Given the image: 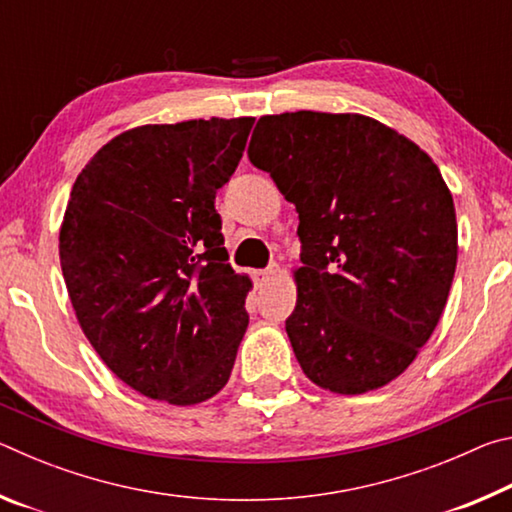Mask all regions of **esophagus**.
<instances>
[{"label":"esophagus","instance_id":"1","mask_svg":"<svg viewBox=\"0 0 512 512\" xmlns=\"http://www.w3.org/2000/svg\"><path fill=\"white\" fill-rule=\"evenodd\" d=\"M275 264H271L268 268H262V271H255V280L257 282H264V280H268V277H271L273 273H275Z\"/></svg>","mask_w":512,"mask_h":512}]
</instances>
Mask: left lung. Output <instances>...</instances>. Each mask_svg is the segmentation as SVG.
<instances>
[{"label": "left lung", "instance_id": "1", "mask_svg": "<svg viewBox=\"0 0 512 512\" xmlns=\"http://www.w3.org/2000/svg\"><path fill=\"white\" fill-rule=\"evenodd\" d=\"M248 158L298 212L291 348L316 386L361 395L411 366L452 289V194L409 137L363 115L257 121Z\"/></svg>", "mask_w": 512, "mask_h": 512}]
</instances>
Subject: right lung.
<instances>
[{
  "label": "right lung",
  "instance_id": "1",
  "mask_svg": "<svg viewBox=\"0 0 512 512\" xmlns=\"http://www.w3.org/2000/svg\"><path fill=\"white\" fill-rule=\"evenodd\" d=\"M253 121L137 126L99 149L69 194L58 250L76 318L151 400H210L235 366L253 284L228 264L214 198Z\"/></svg>",
  "mask_w": 512,
  "mask_h": 512
}]
</instances>
